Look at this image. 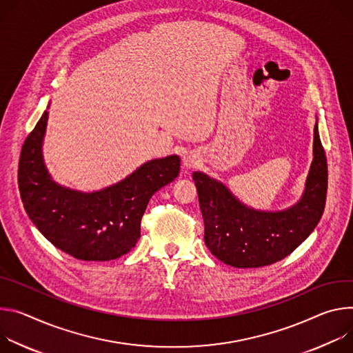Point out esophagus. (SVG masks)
Returning <instances> with one entry per match:
<instances>
[{"label":"esophagus","instance_id":"obj_1","mask_svg":"<svg viewBox=\"0 0 353 353\" xmlns=\"http://www.w3.org/2000/svg\"><path fill=\"white\" fill-rule=\"evenodd\" d=\"M199 164H201V157H199V154L196 151H189V152H186L183 155L182 168H183L185 172H188V171H190L193 168H196Z\"/></svg>","mask_w":353,"mask_h":353}]
</instances>
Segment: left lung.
Listing matches in <instances>:
<instances>
[{"instance_id":"obj_1","label":"left lung","mask_w":353,"mask_h":353,"mask_svg":"<svg viewBox=\"0 0 353 353\" xmlns=\"http://www.w3.org/2000/svg\"><path fill=\"white\" fill-rule=\"evenodd\" d=\"M205 220V244L225 265L259 268L292 254L317 227L325 208L328 170L319 119L312 161L300 199L283 210H259L243 203L221 181L193 172Z\"/></svg>"}]
</instances>
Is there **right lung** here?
Returning a JSON list of instances; mask_svg holds the SVG:
<instances>
[{
    "label": "right lung",
    "mask_w": 353,
    "mask_h": 353,
    "mask_svg": "<svg viewBox=\"0 0 353 353\" xmlns=\"http://www.w3.org/2000/svg\"><path fill=\"white\" fill-rule=\"evenodd\" d=\"M48 109L25 140L19 159L18 185L29 219L56 248L77 259L110 261L128 254L140 239L151 196L178 176L181 159L172 154L150 160L125 179L94 192L63 186L43 159Z\"/></svg>",
    "instance_id": "add662e5"
}]
</instances>
